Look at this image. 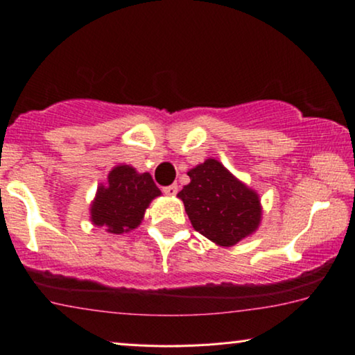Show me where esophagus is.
Instances as JSON below:
<instances>
[{
  "label": "esophagus",
  "instance_id": "esophagus-1",
  "mask_svg": "<svg viewBox=\"0 0 355 355\" xmlns=\"http://www.w3.org/2000/svg\"><path fill=\"white\" fill-rule=\"evenodd\" d=\"M162 191L165 193V195H168V196H175V195H177V191H178V187H177V185L164 187Z\"/></svg>",
  "mask_w": 355,
  "mask_h": 355
}]
</instances>
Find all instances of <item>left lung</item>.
I'll list each match as a JSON object with an SVG mask.
<instances>
[{
    "instance_id": "8db88e82",
    "label": "left lung",
    "mask_w": 355,
    "mask_h": 355,
    "mask_svg": "<svg viewBox=\"0 0 355 355\" xmlns=\"http://www.w3.org/2000/svg\"><path fill=\"white\" fill-rule=\"evenodd\" d=\"M190 183L178 193L191 226L214 244L231 248L257 231L262 206L250 190L221 162L206 159L188 172Z\"/></svg>"
}]
</instances>
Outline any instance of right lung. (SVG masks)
Listing matches in <instances>:
<instances>
[{
    "instance_id": "right-lung-1",
    "label": "right lung",
    "mask_w": 355,
    "mask_h": 355,
    "mask_svg": "<svg viewBox=\"0 0 355 355\" xmlns=\"http://www.w3.org/2000/svg\"><path fill=\"white\" fill-rule=\"evenodd\" d=\"M160 190L150 173H139L131 165H118L100 185L89 206V219L111 234H124L141 224L150 201Z\"/></svg>"
}]
</instances>
